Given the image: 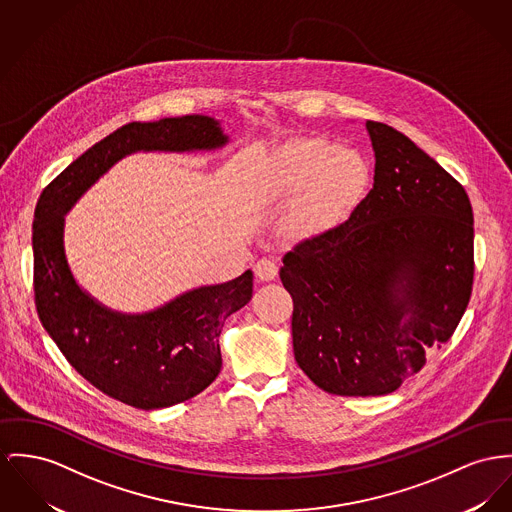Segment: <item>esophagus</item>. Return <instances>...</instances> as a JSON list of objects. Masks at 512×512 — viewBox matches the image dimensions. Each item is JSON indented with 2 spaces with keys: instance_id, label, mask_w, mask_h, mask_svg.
<instances>
[{
  "instance_id": "esophagus-1",
  "label": "esophagus",
  "mask_w": 512,
  "mask_h": 512,
  "mask_svg": "<svg viewBox=\"0 0 512 512\" xmlns=\"http://www.w3.org/2000/svg\"><path fill=\"white\" fill-rule=\"evenodd\" d=\"M254 272H256V277L260 281H272V279H275V275H277V264H275V260H272V258H262V260L256 262Z\"/></svg>"
}]
</instances>
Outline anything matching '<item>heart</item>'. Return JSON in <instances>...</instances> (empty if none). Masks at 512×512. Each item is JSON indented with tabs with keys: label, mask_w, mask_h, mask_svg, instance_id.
<instances>
[{
	"label": "heart",
	"mask_w": 512,
	"mask_h": 512,
	"mask_svg": "<svg viewBox=\"0 0 512 512\" xmlns=\"http://www.w3.org/2000/svg\"><path fill=\"white\" fill-rule=\"evenodd\" d=\"M365 178V163L353 151L322 139H303L285 147L273 167V184L283 194L299 192L293 211L297 231L324 233L355 198Z\"/></svg>",
	"instance_id": "b5f03b06"
}]
</instances>
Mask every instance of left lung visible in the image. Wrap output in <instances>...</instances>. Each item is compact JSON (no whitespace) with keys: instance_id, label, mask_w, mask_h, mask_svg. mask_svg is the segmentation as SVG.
Returning a JSON list of instances; mask_svg holds the SVG:
<instances>
[{"instance_id":"8db88e82","label":"left lung","mask_w":512,"mask_h":512,"mask_svg":"<svg viewBox=\"0 0 512 512\" xmlns=\"http://www.w3.org/2000/svg\"><path fill=\"white\" fill-rule=\"evenodd\" d=\"M371 192L338 227L299 242L279 277L293 351L336 396H382L452 338L474 285V211L464 186L408 136L367 120Z\"/></svg>"}]
</instances>
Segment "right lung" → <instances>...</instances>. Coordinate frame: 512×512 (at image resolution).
Instances as JSON below:
<instances>
[{"label": "right lung", "mask_w": 512, "mask_h": 512, "mask_svg": "<svg viewBox=\"0 0 512 512\" xmlns=\"http://www.w3.org/2000/svg\"><path fill=\"white\" fill-rule=\"evenodd\" d=\"M213 118L132 122L104 137L40 194L33 221L38 318L69 365L106 396L137 409L186 402L221 371V328L252 299V272L194 289L147 314H118L79 289L64 254V213L118 159L134 151L215 149Z\"/></svg>", "instance_id": "add662e5"}]
</instances>
